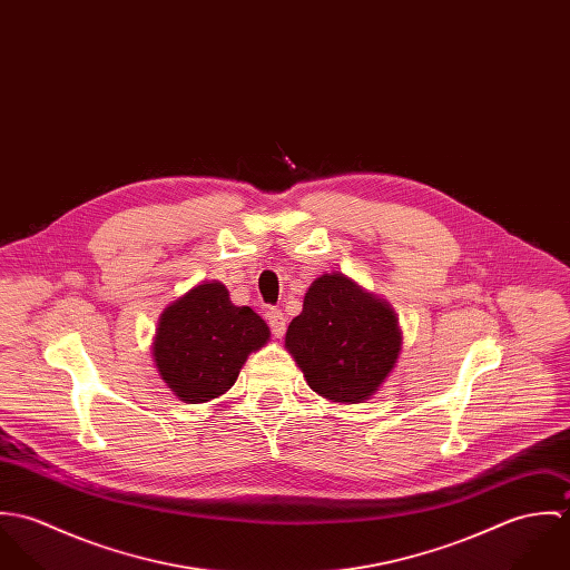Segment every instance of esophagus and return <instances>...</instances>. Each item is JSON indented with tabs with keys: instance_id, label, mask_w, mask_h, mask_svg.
Here are the masks:
<instances>
[{
	"instance_id": "1",
	"label": "esophagus",
	"mask_w": 570,
	"mask_h": 570,
	"mask_svg": "<svg viewBox=\"0 0 570 570\" xmlns=\"http://www.w3.org/2000/svg\"><path fill=\"white\" fill-rule=\"evenodd\" d=\"M267 325H269L272 333H274L276 337H283L285 326H287V318H285V314H283L281 309H269V312H267Z\"/></svg>"
}]
</instances>
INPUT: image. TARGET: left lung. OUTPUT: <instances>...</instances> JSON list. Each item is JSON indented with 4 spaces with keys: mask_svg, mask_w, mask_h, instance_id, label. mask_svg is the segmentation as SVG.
<instances>
[{
    "mask_svg": "<svg viewBox=\"0 0 570 570\" xmlns=\"http://www.w3.org/2000/svg\"><path fill=\"white\" fill-rule=\"evenodd\" d=\"M285 346L318 395L360 404L393 371L402 333L384 301L340 274H323L289 323Z\"/></svg>",
    "mask_w": 570,
    "mask_h": 570,
    "instance_id": "obj_1",
    "label": "left lung"
}]
</instances>
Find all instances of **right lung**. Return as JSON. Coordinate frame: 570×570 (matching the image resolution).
<instances>
[{
  "label": "right lung",
  "mask_w": 570,
  "mask_h": 570,
  "mask_svg": "<svg viewBox=\"0 0 570 570\" xmlns=\"http://www.w3.org/2000/svg\"><path fill=\"white\" fill-rule=\"evenodd\" d=\"M269 328L249 307H235L222 283H204L164 309L154 342L156 366L181 402L224 395Z\"/></svg>",
  "instance_id": "obj_1"
}]
</instances>
